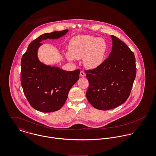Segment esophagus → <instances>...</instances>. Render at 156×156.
I'll return each mask as SVG.
<instances>
[{"label":"esophagus","mask_w":156,"mask_h":156,"mask_svg":"<svg viewBox=\"0 0 156 156\" xmlns=\"http://www.w3.org/2000/svg\"><path fill=\"white\" fill-rule=\"evenodd\" d=\"M85 76H86L85 73L84 71H81L80 73V77H85Z\"/></svg>","instance_id":"1"}]
</instances>
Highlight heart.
<instances>
[{"mask_svg":"<svg viewBox=\"0 0 156 156\" xmlns=\"http://www.w3.org/2000/svg\"><path fill=\"white\" fill-rule=\"evenodd\" d=\"M108 45L105 39L90 35L74 37L70 41L69 53H67L69 61L83 59L85 67L94 69L104 61Z\"/></svg>","mask_w":156,"mask_h":156,"instance_id":"b5f03b06","label":"heart"}]
</instances>
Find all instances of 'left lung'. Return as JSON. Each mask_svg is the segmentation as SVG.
<instances>
[{"instance_id": "obj_1", "label": "left lung", "mask_w": 156, "mask_h": 156, "mask_svg": "<svg viewBox=\"0 0 156 156\" xmlns=\"http://www.w3.org/2000/svg\"><path fill=\"white\" fill-rule=\"evenodd\" d=\"M111 38L109 57L99 67L85 71L89 82L87 98L93 107L102 111L114 109L127 100L136 74L133 52L118 38Z\"/></svg>"}]
</instances>
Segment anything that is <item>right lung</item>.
I'll return each instance as SVG.
<instances>
[{
	"mask_svg": "<svg viewBox=\"0 0 156 156\" xmlns=\"http://www.w3.org/2000/svg\"><path fill=\"white\" fill-rule=\"evenodd\" d=\"M66 29L41 35L29 45L21 61V83L24 94L35 109L42 112L59 110L68 92L79 79L80 69L64 71L46 66L38 58V50L47 39H58L68 32Z\"/></svg>",
	"mask_w": 156,
	"mask_h": 156,
	"instance_id": "1",
	"label": "right lung"
}]
</instances>
